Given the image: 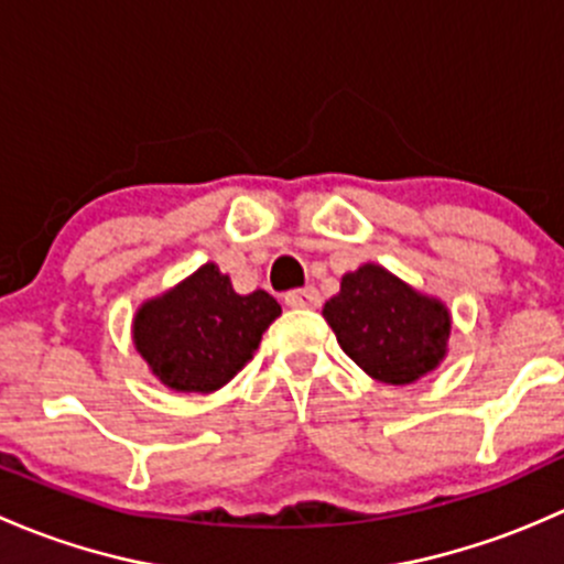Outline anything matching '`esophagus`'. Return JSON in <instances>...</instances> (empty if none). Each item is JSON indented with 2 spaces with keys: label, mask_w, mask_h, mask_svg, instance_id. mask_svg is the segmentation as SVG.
I'll list each match as a JSON object with an SVG mask.
<instances>
[{
  "label": "esophagus",
  "mask_w": 564,
  "mask_h": 564,
  "mask_svg": "<svg viewBox=\"0 0 564 564\" xmlns=\"http://www.w3.org/2000/svg\"><path fill=\"white\" fill-rule=\"evenodd\" d=\"M286 305L292 308H318L322 305V294L314 286H305V289H292L286 294Z\"/></svg>",
  "instance_id": "obj_1"
}]
</instances>
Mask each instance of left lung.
I'll return each mask as SVG.
<instances>
[{
	"instance_id": "obj_1",
	"label": "left lung",
	"mask_w": 564,
	"mask_h": 564,
	"mask_svg": "<svg viewBox=\"0 0 564 564\" xmlns=\"http://www.w3.org/2000/svg\"><path fill=\"white\" fill-rule=\"evenodd\" d=\"M324 318L340 349L388 384H412L434 371L447 351L451 314L434 297H423L379 264H362L340 281V292L324 303Z\"/></svg>"
}]
</instances>
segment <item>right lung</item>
Returning <instances> with one entry per match:
<instances>
[{"label": "right lung", "mask_w": 564, "mask_h": 564, "mask_svg": "<svg viewBox=\"0 0 564 564\" xmlns=\"http://www.w3.org/2000/svg\"><path fill=\"white\" fill-rule=\"evenodd\" d=\"M281 305L272 294H237L229 275L204 264L163 297L150 300L133 318L139 355L166 388L213 392L235 379L253 357L261 333Z\"/></svg>", "instance_id": "obj_1"}]
</instances>
